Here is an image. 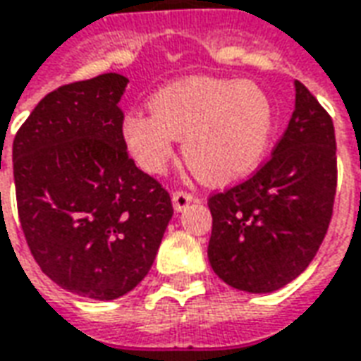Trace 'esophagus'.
Wrapping results in <instances>:
<instances>
[{
    "label": "esophagus",
    "mask_w": 361,
    "mask_h": 361,
    "mask_svg": "<svg viewBox=\"0 0 361 361\" xmlns=\"http://www.w3.org/2000/svg\"><path fill=\"white\" fill-rule=\"evenodd\" d=\"M172 201L173 207H176V211H183V209H188L189 203L193 201V195L188 193V191H173Z\"/></svg>",
    "instance_id": "obj_1"
}]
</instances>
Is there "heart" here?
Here are the masks:
<instances>
[{"label":"heart","mask_w":361,"mask_h":361,"mask_svg":"<svg viewBox=\"0 0 361 361\" xmlns=\"http://www.w3.org/2000/svg\"><path fill=\"white\" fill-rule=\"evenodd\" d=\"M274 128V103L258 84L188 78L158 90L150 111H130L121 135L135 162L152 173L168 166L176 138H183L191 172L223 185L258 168Z\"/></svg>","instance_id":"b5f03b06"}]
</instances>
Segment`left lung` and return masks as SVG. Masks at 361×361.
Masks as SVG:
<instances>
[{"mask_svg":"<svg viewBox=\"0 0 361 361\" xmlns=\"http://www.w3.org/2000/svg\"><path fill=\"white\" fill-rule=\"evenodd\" d=\"M332 119L301 82L271 158L246 181L213 193L209 262L234 289L271 293L303 274L321 248L336 195Z\"/></svg>","mask_w":361,"mask_h":361,"instance_id":"8db88e82","label":"left lung"}]
</instances>
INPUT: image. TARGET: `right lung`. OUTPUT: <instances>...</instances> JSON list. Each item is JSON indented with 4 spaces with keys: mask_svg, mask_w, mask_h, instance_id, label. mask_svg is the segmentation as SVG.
Here are the masks:
<instances>
[{
    "mask_svg": "<svg viewBox=\"0 0 361 361\" xmlns=\"http://www.w3.org/2000/svg\"><path fill=\"white\" fill-rule=\"evenodd\" d=\"M127 84L111 72L60 85L13 140L17 211L32 258L62 289L97 301L145 279L173 215L170 193L123 142Z\"/></svg>",
    "mask_w": 361,
    "mask_h": 361,
    "instance_id": "right-lung-1",
    "label": "right lung"
}]
</instances>
